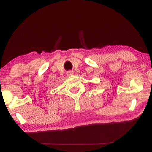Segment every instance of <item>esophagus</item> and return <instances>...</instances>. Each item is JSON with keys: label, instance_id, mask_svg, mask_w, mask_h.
Returning a JSON list of instances; mask_svg holds the SVG:
<instances>
[{"label": "esophagus", "instance_id": "1", "mask_svg": "<svg viewBox=\"0 0 152 152\" xmlns=\"http://www.w3.org/2000/svg\"><path fill=\"white\" fill-rule=\"evenodd\" d=\"M66 74H67V75L70 76V75H72L73 74V71H69L67 72Z\"/></svg>", "mask_w": 152, "mask_h": 152}]
</instances>
